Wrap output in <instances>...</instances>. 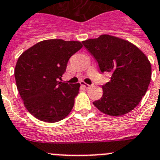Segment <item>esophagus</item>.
<instances>
[{
  "label": "esophagus",
  "instance_id": "1",
  "mask_svg": "<svg viewBox=\"0 0 160 160\" xmlns=\"http://www.w3.org/2000/svg\"><path fill=\"white\" fill-rule=\"evenodd\" d=\"M80 84H81L82 86H83V87L85 88H90V85H89V84H88V83H84V82H81V83H80Z\"/></svg>",
  "mask_w": 160,
  "mask_h": 160
}]
</instances>
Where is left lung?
<instances>
[{
  "mask_svg": "<svg viewBox=\"0 0 160 160\" xmlns=\"http://www.w3.org/2000/svg\"><path fill=\"white\" fill-rule=\"evenodd\" d=\"M82 43L96 59L100 71L111 75L110 81L102 86L103 96L93 104L111 116L133 110L151 81L152 66L146 55L129 41L108 34Z\"/></svg>",
  "mask_w": 160,
  "mask_h": 160,
  "instance_id": "8db88e82",
  "label": "left lung"
}]
</instances>
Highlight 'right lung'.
I'll use <instances>...</instances> for the list:
<instances>
[{
  "label": "right lung",
  "mask_w": 160,
  "mask_h": 160,
  "mask_svg": "<svg viewBox=\"0 0 160 160\" xmlns=\"http://www.w3.org/2000/svg\"><path fill=\"white\" fill-rule=\"evenodd\" d=\"M82 47L80 41L45 40L20 56L14 71L16 83L24 106L34 117L55 123L71 112L80 84L59 80L70 57Z\"/></svg>",
  "instance_id": "add662e5"
}]
</instances>
